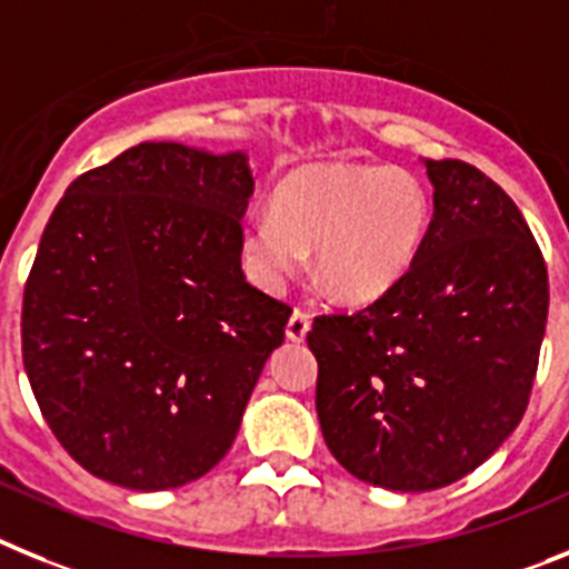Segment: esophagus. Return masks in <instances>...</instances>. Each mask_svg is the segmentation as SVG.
Here are the masks:
<instances>
[{
	"label": "esophagus",
	"instance_id": "obj_1",
	"mask_svg": "<svg viewBox=\"0 0 569 569\" xmlns=\"http://www.w3.org/2000/svg\"><path fill=\"white\" fill-rule=\"evenodd\" d=\"M309 329H312V318H309V312H300V309H295L289 318V323H286V335H289V340L300 343Z\"/></svg>",
	"mask_w": 569,
	"mask_h": 569
}]
</instances>
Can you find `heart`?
Returning a JSON list of instances; mask_svg holds the SVG:
<instances>
[{"mask_svg":"<svg viewBox=\"0 0 569 569\" xmlns=\"http://www.w3.org/2000/svg\"><path fill=\"white\" fill-rule=\"evenodd\" d=\"M432 197L398 166H306L280 180L271 209L243 223L251 278L280 289L306 249L340 300H378L401 283L427 246Z\"/></svg>","mask_w":569,"mask_h":569,"instance_id":"1","label":"heart"}]
</instances>
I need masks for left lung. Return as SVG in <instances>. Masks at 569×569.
Listing matches in <instances>:
<instances>
[{"instance_id": "left-lung-1", "label": "left lung", "mask_w": 569, "mask_h": 569, "mask_svg": "<svg viewBox=\"0 0 569 569\" xmlns=\"http://www.w3.org/2000/svg\"><path fill=\"white\" fill-rule=\"evenodd\" d=\"M435 211L401 283L318 315L323 441L355 478L398 492L469 476L521 423L545 340V254L516 202L463 160H427Z\"/></svg>"}]
</instances>
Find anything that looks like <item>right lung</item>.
Returning a JSON list of instances; mask_svg holds the SVG:
<instances>
[{"label": "right lung", "mask_w": 569, "mask_h": 569, "mask_svg": "<svg viewBox=\"0 0 569 569\" xmlns=\"http://www.w3.org/2000/svg\"><path fill=\"white\" fill-rule=\"evenodd\" d=\"M243 154L140 142L68 186L22 298V360L68 456L128 490L231 449L291 306L240 269Z\"/></svg>", "instance_id": "obj_1"}]
</instances>
